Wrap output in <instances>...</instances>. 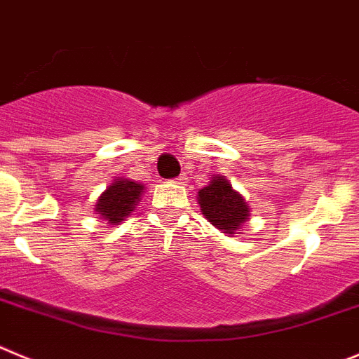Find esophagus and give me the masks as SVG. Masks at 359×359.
<instances>
[{
    "label": "esophagus",
    "instance_id": "1",
    "mask_svg": "<svg viewBox=\"0 0 359 359\" xmlns=\"http://www.w3.org/2000/svg\"><path fill=\"white\" fill-rule=\"evenodd\" d=\"M186 175H184V173H182V175H179V177H177V179H175V182L177 184H184V182H186Z\"/></svg>",
    "mask_w": 359,
    "mask_h": 359
}]
</instances>
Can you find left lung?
<instances>
[{
    "mask_svg": "<svg viewBox=\"0 0 359 359\" xmlns=\"http://www.w3.org/2000/svg\"><path fill=\"white\" fill-rule=\"evenodd\" d=\"M196 200L200 211L211 225L225 234H241V227L248 222L250 208L240 193L232 189L227 177L212 175L208 186L198 189Z\"/></svg>",
    "mask_w": 359,
    "mask_h": 359,
    "instance_id": "1",
    "label": "left lung"
}]
</instances>
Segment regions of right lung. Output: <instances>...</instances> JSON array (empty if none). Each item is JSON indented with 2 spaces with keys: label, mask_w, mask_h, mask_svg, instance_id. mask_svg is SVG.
<instances>
[{
  "label": "right lung",
  "mask_w": 359,
  "mask_h": 359,
  "mask_svg": "<svg viewBox=\"0 0 359 359\" xmlns=\"http://www.w3.org/2000/svg\"><path fill=\"white\" fill-rule=\"evenodd\" d=\"M144 189L147 187L135 180L116 177L111 186H107V189L96 200V215L102 216L109 225L121 224L141 202Z\"/></svg>",
  "instance_id": "right-lung-1"
}]
</instances>
